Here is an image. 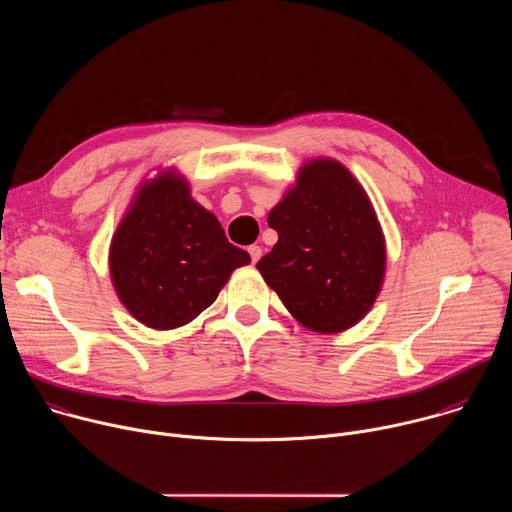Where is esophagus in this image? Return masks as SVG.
<instances>
[{
  "instance_id": "esophagus-1",
  "label": "esophagus",
  "mask_w": 512,
  "mask_h": 512,
  "mask_svg": "<svg viewBox=\"0 0 512 512\" xmlns=\"http://www.w3.org/2000/svg\"><path fill=\"white\" fill-rule=\"evenodd\" d=\"M249 255H251V261L257 263L261 259V247L259 245H251L249 247Z\"/></svg>"
}]
</instances>
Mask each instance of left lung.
<instances>
[{"label": "left lung", "instance_id": "8db88e82", "mask_svg": "<svg viewBox=\"0 0 512 512\" xmlns=\"http://www.w3.org/2000/svg\"><path fill=\"white\" fill-rule=\"evenodd\" d=\"M267 223L277 243L257 269L298 322L334 334L371 310L385 273V239L367 194L342 164H308Z\"/></svg>", "mask_w": 512, "mask_h": 512}]
</instances>
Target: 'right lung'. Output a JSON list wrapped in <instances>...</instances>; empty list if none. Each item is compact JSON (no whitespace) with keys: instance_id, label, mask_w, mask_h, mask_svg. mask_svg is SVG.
<instances>
[{"instance_id":"obj_1","label":"right lung","mask_w":512,"mask_h":512,"mask_svg":"<svg viewBox=\"0 0 512 512\" xmlns=\"http://www.w3.org/2000/svg\"><path fill=\"white\" fill-rule=\"evenodd\" d=\"M249 253L229 243L216 216L190 198L188 184L162 174L143 184L109 253L119 300L145 326L192 322Z\"/></svg>"}]
</instances>
